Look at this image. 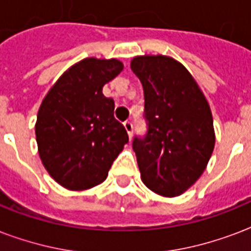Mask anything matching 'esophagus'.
Here are the masks:
<instances>
[{"instance_id":"esophagus-1","label":"esophagus","mask_w":251,"mask_h":251,"mask_svg":"<svg viewBox=\"0 0 251 251\" xmlns=\"http://www.w3.org/2000/svg\"><path fill=\"white\" fill-rule=\"evenodd\" d=\"M124 126H125L126 131H127V134H129V138L133 137V129H134L133 122L129 121V120H127V121L124 122Z\"/></svg>"}]
</instances>
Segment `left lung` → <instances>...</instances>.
Listing matches in <instances>:
<instances>
[{
  "label": "left lung",
  "instance_id": "left-lung-1",
  "mask_svg": "<svg viewBox=\"0 0 251 251\" xmlns=\"http://www.w3.org/2000/svg\"><path fill=\"white\" fill-rule=\"evenodd\" d=\"M130 68L145 94L147 133L133 150L150 190L177 197L202 176L215 147L208 102L187 69L167 56L134 57Z\"/></svg>",
  "mask_w": 251,
  "mask_h": 251
}]
</instances>
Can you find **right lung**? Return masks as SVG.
<instances>
[{"label":"right lung","mask_w":251,"mask_h":251,"mask_svg":"<svg viewBox=\"0 0 251 251\" xmlns=\"http://www.w3.org/2000/svg\"><path fill=\"white\" fill-rule=\"evenodd\" d=\"M121 61L84 58L58 78L41 102L35 125L43 165L69 190L101 183L129 142L114 118V101L104 84L122 72Z\"/></svg>","instance_id":"1"}]
</instances>
